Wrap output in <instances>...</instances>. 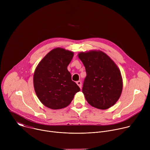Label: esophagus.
<instances>
[{
	"label": "esophagus",
	"instance_id": "34e87169",
	"mask_svg": "<svg viewBox=\"0 0 150 150\" xmlns=\"http://www.w3.org/2000/svg\"><path fill=\"white\" fill-rule=\"evenodd\" d=\"M76 83H77V85H78V86L79 87V88H81V87H82V82H81V81H76Z\"/></svg>",
	"mask_w": 150,
	"mask_h": 150
}]
</instances>
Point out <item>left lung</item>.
I'll use <instances>...</instances> for the list:
<instances>
[{"instance_id":"left-lung-1","label":"left lung","mask_w":150,"mask_h":150,"mask_svg":"<svg viewBox=\"0 0 150 150\" xmlns=\"http://www.w3.org/2000/svg\"><path fill=\"white\" fill-rule=\"evenodd\" d=\"M78 57L85 68L82 93L94 108L105 110L120 97L123 81L120 71L110 57L100 50L81 52Z\"/></svg>"}]
</instances>
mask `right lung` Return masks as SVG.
Here are the masks:
<instances>
[{"mask_svg":"<svg viewBox=\"0 0 150 150\" xmlns=\"http://www.w3.org/2000/svg\"><path fill=\"white\" fill-rule=\"evenodd\" d=\"M73 56L74 52L57 47L49 52L35 68L33 77L35 92L48 108H66L80 91L67 69Z\"/></svg>","mask_w":150,"mask_h":150,"instance_id":"right-lung-1","label":"right lung"}]
</instances>
